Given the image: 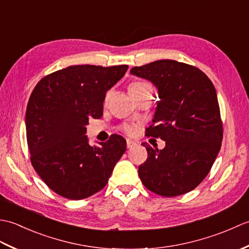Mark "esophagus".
I'll list each match as a JSON object with an SVG mask.
<instances>
[{
    "label": "esophagus",
    "mask_w": 249,
    "mask_h": 249,
    "mask_svg": "<svg viewBox=\"0 0 249 249\" xmlns=\"http://www.w3.org/2000/svg\"><path fill=\"white\" fill-rule=\"evenodd\" d=\"M126 145H127V149H133V147H135L137 145V143L133 140L127 139L126 140Z\"/></svg>",
    "instance_id": "esophagus-1"
}]
</instances>
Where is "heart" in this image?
<instances>
[{"label":"heart","mask_w":249,"mask_h":249,"mask_svg":"<svg viewBox=\"0 0 249 249\" xmlns=\"http://www.w3.org/2000/svg\"><path fill=\"white\" fill-rule=\"evenodd\" d=\"M146 86H149V84L143 83V82H135V83H133V84H131V86L129 87V94L138 92V91H140L141 89H143V88L146 87ZM122 128H123V130L125 131V133L128 134V135H134V134L136 133V126H135V125L126 124V125H124Z\"/></svg>","instance_id":"heart-1"}]
</instances>
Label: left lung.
<instances>
[{
    "label": "left lung",
    "mask_w": 249,
    "mask_h": 249,
    "mask_svg": "<svg viewBox=\"0 0 249 249\" xmlns=\"http://www.w3.org/2000/svg\"><path fill=\"white\" fill-rule=\"evenodd\" d=\"M130 73L157 88V107L146 135L166 141L162 150L147 151L139 166L142 184L157 195L176 197L195 189L208 176L223 141V123L212 81L199 68L160 60Z\"/></svg>",
    "instance_id": "left-lung-1"
}]
</instances>
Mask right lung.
<instances>
[{
    "label": "right lung",
    "mask_w": 249,
    "mask_h": 249,
    "mask_svg": "<svg viewBox=\"0 0 249 249\" xmlns=\"http://www.w3.org/2000/svg\"><path fill=\"white\" fill-rule=\"evenodd\" d=\"M127 68L68 66L44 77L32 92L25 112L31 162L62 197L81 200L102 190L126 151L120 135L89 145L86 126L102 118L106 93Z\"/></svg>",
    "instance_id": "obj_1"
}]
</instances>
